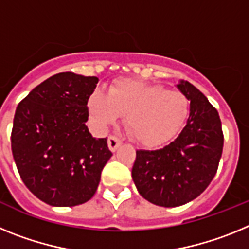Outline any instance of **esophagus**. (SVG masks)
<instances>
[{"mask_svg": "<svg viewBox=\"0 0 249 249\" xmlns=\"http://www.w3.org/2000/svg\"><path fill=\"white\" fill-rule=\"evenodd\" d=\"M121 143H122V142H121V140H118L116 136H109L108 140H107V144H108V148L111 149L112 152L116 151V149H117L118 147L121 146Z\"/></svg>", "mask_w": 249, "mask_h": 249, "instance_id": "obj_1", "label": "esophagus"}]
</instances>
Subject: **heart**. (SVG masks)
Segmentation results:
<instances>
[{
    "mask_svg": "<svg viewBox=\"0 0 249 249\" xmlns=\"http://www.w3.org/2000/svg\"><path fill=\"white\" fill-rule=\"evenodd\" d=\"M89 111L94 122L107 127L124 114V127L131 137L147 147L167 143L179 133L190 117V100L160 85L120 80L107 94L93 91Z\"/></svg>",
    "mask_w": 249,
    "mask_h": 249,
    "instance_id": "1",
    "label": "heart"
}]
</instances>
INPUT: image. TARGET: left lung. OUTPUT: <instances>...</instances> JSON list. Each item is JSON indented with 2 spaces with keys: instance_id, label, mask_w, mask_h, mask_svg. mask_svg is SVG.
Segmentation results:
<instances>
[{
  "instance_id": "left-lung-1",
  "label": "left lung",
  "mask_w": 249,
  "mask_h": 249,
  "mask_svg": "<svg viewBox=\"0 0 249 249\" xmlns=\"http://www.w3.org/2000/svg\"><path fill=\"white\" fill-rule=\"evenodd\" d=\"M177 89L191 101L186 126L163 148L138 149L132 167L140 195L160 207H178L197 198L215 176L223 151L217 109L192 83L181 81Z\"/></svg>"
}]
</instances>
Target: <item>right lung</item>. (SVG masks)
<instances>
[{
    "mask_svg": "<svg viewBox=\"0 0 249 249\" xmlns=\"http://www.w3.org/2000/svg\"><path fill=\"white\" fill-rule=\"evenodd\" d=\"M97 77L62 72L35 87L18 103L11 148L22 181L45 203L73 207L89 201L112 152L92 137L89 97Z\"/></svg>",
    "mask_w": 249,
    "mask_h": 249,
    "instance_id": "1",
    "label": "right lung"
}]
</instances>
